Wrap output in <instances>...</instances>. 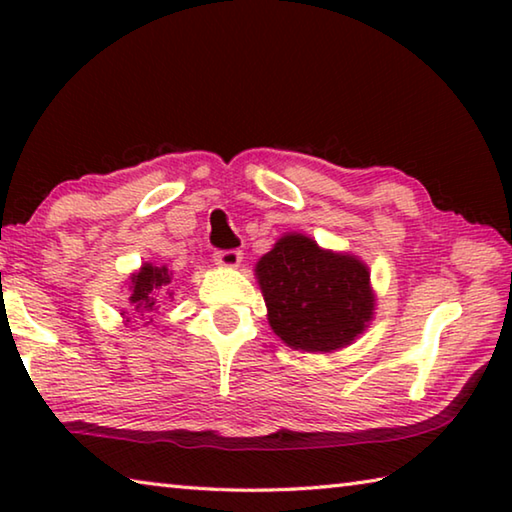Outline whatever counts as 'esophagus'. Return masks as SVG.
Masks as SVG:
<instances>
[{
  "mask_svg": "<svg viewBox=\"0 0 512 512\" xmlns=\"http://www.w3.org/2000/svg\"><path fill=\"white\" fill-rule=\"evenodd\" d=\"M241 250H237V248H232V250H216L214 253V262L219 264V266H223V268H235V266H239L241 264Z\"/></svg>",
  "mask_w": 512,
  "mask_h": 512,
  "instance_id": "obj_1",
  "label": "esophagus"
}]
</instances>
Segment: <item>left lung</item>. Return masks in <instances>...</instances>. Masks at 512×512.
<instances>
[{"instance_id":"obj_1","label":"left lung","mask_w":512,"mask_h":512,"mask_svg":"<svg viewBox=\"0 0 512 512\" xmlns=\"http://www.w3.org/2000/svg\"><path fill=\"white\" fill-rule=\"evenodd\" d=\"M268 325L296 350L332 352L350 345L372 320L375 293L368 266L354 255L323 250L298 232L255 266Z\"/></svg>"}]
</instances>
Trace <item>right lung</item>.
Here are the masks:
<instances>
[{
  "mask_svg": "<svg viewBox=\"0 0 512 512\" xmlns=\"http://www.w3.org/2000/svg\"><path fill=\"white\" fill-rule=\"evenodd\" d=\"M171 271L167 266L144 264L140 271L131 275V305L140 318H149L162 305H167V298H173L171 291Z\"/></svg>",
  "mask_w": 512,
  "mask_h": 512,
  "instance_id": "right-lung-1",
  "label": "right lung"
}]
</instances>
